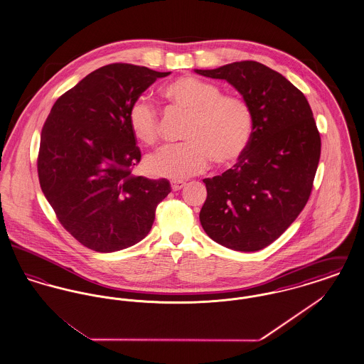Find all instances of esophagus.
I'll list each match as a JSON object with an SVG mask.
<instances>
[{"label":"esophagus","instance_id":"esophagus-1","mask_svg":"<svg viewBox=\"0 0 364 364\" xmlns=\"http://www.w3.org/2000/svg\"><path fill=\"white\" fill-rule=\"evenodd\" d=\"M171 186H172V190L180 191L186 186V181H183V180H172Z\"/></svg>","mask_w":364,"mask_h":364}]
</instances>
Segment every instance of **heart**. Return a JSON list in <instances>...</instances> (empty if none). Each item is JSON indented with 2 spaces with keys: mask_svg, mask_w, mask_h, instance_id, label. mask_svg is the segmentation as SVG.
Instances as JSON below:
<instances>
[{
  "mask_svg": "<svg viewBox=\"0 0 364 364\" xmlns=\"http://www.w3.org/2000/svg\"><path fill=\"white\" fill-rule=\"evenodd\" d=\"M171 104L190 113L183 138L186 141L168 144L146 158L147 172L156 177L184 178L206 169L210 158L226 166L245 153L254 135V112L240 97L224 95L213 83L184 76L162 88ZM134 136L153 146L159 139L156 107L146 98H138L128 112Z\"/></svg>",
  "mask_w": 364,
  "mask_h": 364,
  "instance_id": "heart-1",
  "label": "heart"
}]
</instances>
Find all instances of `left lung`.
<instances>
[{"label":"left lung","mask_w":364,"mask_h":364,"mask_svg":"<svg viewBox=\"0 0 364 364\" xmlns=\"http://www.w3.org/2000/svg\"><path fill=\"white\" fill-rule=\"evenodd\" d=\"M196 73L235 87L254 112V135L233 168L205 178L208 198L199 218L208 237L254 252L291 226L311 195L321 136L304 94L257 61Z\"/></svg>","instance_id":"8db88e82"}]
</instances>
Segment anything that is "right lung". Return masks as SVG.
Masks as SVG:
<instances>
[{
    "label": "right lung",
    "instance_id": "1",
    "mask_svg": "<svg viewBox=\"0 0 364 364\" xmlns=\"http://www.w3.org/2000/svg\"><path fill=\"white\" fill-rule=\"evenodd\" d=\"M171 72L132 64L98 68L53 105L41 134L38 176L58 221L85 247L114 252L150 232L166 178L134 176L140 161L128 112Z\"/></svg>",
    "mask_w": 364,
    "mask_h": 364
}]
</instances>
